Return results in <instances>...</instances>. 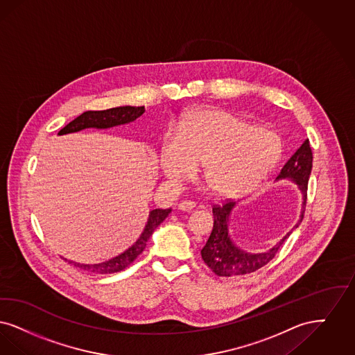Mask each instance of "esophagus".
Returning <instances> with one entry per match:
<instances>
[{
    "mask_svg": "<svg viewBox=\"0 0 355 355\" xmlns=\"http://www.w3.org/2000/svg\"><path fill=\"white\" fill-rule=\"evenodd\" d=\"M195 205H196V202H195V201H182V202L179 204V209H180V211H184V212H189V211H192V209L195 208Z\"/></svg>",
    "mask_w": 355,
    "mask_h": 355,
    "instance_id": "obj_1",
    "label": "esophagus"
}]
</instances>
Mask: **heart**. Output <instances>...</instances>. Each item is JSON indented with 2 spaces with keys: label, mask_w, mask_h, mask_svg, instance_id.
<instances>
[{
  "label": "heart",
  "mask_w": 355,
  "mask_h": 355,
  "mask_svg": "<svg viewBox=\"0 0 355 355\" xmlns=\"http://www.w3.org/2000/svg\"><path fill=\"white\" fill-rule=\"evenodd\" d=\"M281 153L273 131L254 127L224 110H198L168 132L160 148L164 175L182 182L201 164L204 185L217 195L240 196L272 170Z\"/></svg>",
  "instance_id": "heart-1"
}]
</instances>
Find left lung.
Instances as JSON below:
<instances>
[{"instance_id":"8db88e82","label":"left lung","mask_w":355,"mask_h":355,"mask_svg":"<svg viewBox=\"0 0 355 355\" xmlns=\"http://www.w3.org/2000/svg\"><path fill=\"white\" fill-rule=\"evenodd\" d=\"M311 167H313V153H311L309 139H306L278 173L277 179H291L293 183L298 185L302 193V212L298 223L294 225L293 230L298 227V224L304 218L306 199H308L306 196H308L309 176L311 172ZM234 205H236L234 201H225L221 205H214L212 208L214 230L207 244L201 249L202 260L207 263V266L220 277L243 276V275L256 272L257 269L266 265L276 256L278 249L292 233V232H288L282 237V240H279V243L266 252L248 253L245 250L236 247L228 232V221Z\"/></svg>"}]
</instances>
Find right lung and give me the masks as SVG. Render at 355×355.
I'll list each match as a JSON object with an SVG mask.
<instances>
[{"instance_id":"1","label":"right lung","mask_w":355,"mask_h":355,"mask_svg":"<svg viewBox=\"0 0 355 355\" xmlns=\"http://www.w3.org/2000/svg\"><path fill=\"white\" fill-rule=\"evenodd\" d=\"M144 106L134 107V106H121V107L108 108L102 111H86L80 114L74 121L66 124L58 135H66L71 132H78L85 128H111L115 125L131 123L144 112ZM171 212L170 209H153L148 215L147 224L141 232L138 240L121 253L119 256L108 260V261L101 262V263H79V262L69 261L73 263L76 268H80L83 270L96 273V275H110L116 273L130 266L139 254L144 250L148 239L153 236L155 230L166 220ZM66 260V259H64ZM67 261V260H66Z\"/></svg>"}]
</instances>
